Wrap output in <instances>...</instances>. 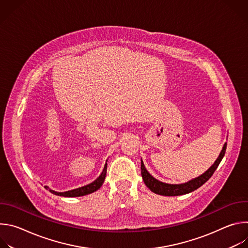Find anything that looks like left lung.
I'll return each mask as SVG.
<instances>
[{
	"label": "left lung",
	"mask_w": 248,
	"mask_h": 248,
	"mask_svg": "<svg viewBox=\"0 0 248 248\" xmlns=\"http://www.w3.org/2000/svg\"><path fill=\"white\" fill-rule=\"evenodd\" d=\"M226 149H227V142L224 144L219 157L217 158V160L214 162L213 165H212L205 172H203L202 174L197 176V178L192 179L185 184L170 185V184H166V183L158 181L146 170L142 159H141V175H142L143 182L146 185V186L152 192H154L156 194L164 195V196H178V195L187 194V193H190V192L196 190L197 188H199L211 178L212 174L214 173V171L218 168L219 164L221 163L222 159L224 158Z\"/></svg>",
	"instance_id": "8db88e82"
}]
</instances>
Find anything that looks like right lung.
Masks as SVG:
<instances>
[{
  "label": "right lung",
  "mask_w": 248,
  "mask_h": 248,
  "mask_svg": "<svg viewBox=\"0 0 248 248\" xmlns=\"http://www.w3.org/2000/svg\"><path fill=\"white\" fill-rule=\"evenodd\" d=\"M106 174H107V162H106V164L104 166V169H103L101 174L98 176V178L94 182H92V183H90V184H88L86 186H80V187H78V188H75V189H72V190L63 191V192L55 191V190L49 188V186H45L44 187L46 189H48L51 193H53L55 195H58V196H63V197H79V196H84V195L90 194V193L98 190L102 186V185H103V183L105 181V178H106Z\"/></svg>",
  "instance_id": "obj_1"
}]
</instances>
